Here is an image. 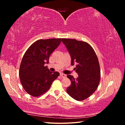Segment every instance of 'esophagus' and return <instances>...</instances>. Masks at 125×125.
I'll return each mask as SVG.
<instances>
[{
    "label": "esophagus",
    "instance_id": "esophagus-1",
    "mask_svg": "<svg viewBox=\"0 0 125 125\" xmlns=\"http://www.w3.org/2000/svg\"><path fill=\"white\" fill-rule=\"evenodd\" d=\"M60 76H61V77H63V78L66 77V76H67V75H65V74H64V73H61Z\"/></svg>",
    "mask_w": 125,
    "mask_h": 125
}]
</instances>
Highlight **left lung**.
<instances>
[{"label": "left lung", "instance_id": "left-lung-1", "mask_svg": "<svg viewBox=\"0 0 125 125\" xmlns=\"http://www.w3.org/2000/svg\"><path fill=\"white\" fill-rule=\"evenodd\" d=\"M71 58V65L77 63L76 72L78 77L67 75L71 85L67 89L70 96L81 101L89 97L97 89L100 78V70L97 55L89 44L75 39H62Z\"/></svg>", "mask_w": 125, "mask_h": 125}]
</instances>
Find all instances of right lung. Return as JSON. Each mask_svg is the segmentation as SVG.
I'll list each match as a JSON object with an SVG mask.
<instances>
[{"label":"right lung","mask_w":125,"mask_h":125,"mask_svg":"<svg viewBox=\"0 0 125 125\" xmlns=\"http://www.w3.org/2000/svg\"><path fill=\"white\" fill-rule=\"evenodd\" d=\"M61 39L39 40L27 50L21 62L19 76L25 91L34 97L47 91L60 75L51 72L44 64L49 63L50 54L59 46Z\"/></svg>","instance_id":"add662e5"}]
</instances>
